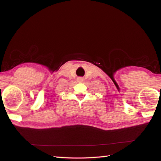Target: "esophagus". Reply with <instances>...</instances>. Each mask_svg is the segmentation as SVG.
Wrapping results in <instances>:
<instances>
[{"label": "esophagus", "instance_id": "obj_1", "mask_svg": "<svg viewBox=\"0 0 161 161\" xmlns=\"http://www.w3.org/2000/svg\"><path fill=\"white\" fill-rule=\"evenodd\" d=\"M77 80L79 82H82V81H83V79H82V77H79V78H78V79H77Z\"/></svg>", "mask_w": 161, "mask_h": 161}]
</instances>
